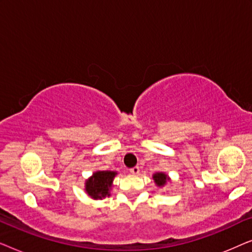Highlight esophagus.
<instances>
[{
    "instance_id": "esophagus-1",
    "label": "esophagus",
    "mask_w": 252,
    "mask_h": 252,
    "mask_svg": "<svg viewBox=\"0 0 252 252\" xmlns=\"http://www.w3.org/2000/svg\"><path fill=\"white\" fill-rule=\"evenodd\" d=\"M129 172H130V174H133V175H139L140 167L139 166H134V167L130 168Z\"/></svg>"
}]
</instances>
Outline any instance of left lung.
I'll return each mask as SVG.
<instances>
[{
  "mask_svg": "<svg viewBox=\"0 0 252 252\" xmlns=\"http://www.w3.org/2000/svg\"><path fill=\"white\" fill-rule=\"evenodd\" d=\"M153 179L157 187H164L171 180L170 177L165 172H156V173L153 174Z\"/></svg>",
  "mask_w": 252,
  "mask_h": 252,
  "instance_id": "obj_1",
  "label": "left lung"
}]
</instances>
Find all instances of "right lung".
Segmentation results:
<instances>
[{
    "mask_svg": "<svg viewBox=\"0 0 252 252\" xmlns=\"http://www.w3.org/2000/svg\"><path fill=\"white\" fill-rule=\"evenodd\" d=\"M118 172L116 171H96L85 182V191L93 199H103L110 196L113 179Z\"/></svg>",
    "mask_w": 252,
    "mask_h": 252,
    "instance_id": "add662e5",
    "label": "right lung"
}]
</instances>
